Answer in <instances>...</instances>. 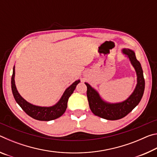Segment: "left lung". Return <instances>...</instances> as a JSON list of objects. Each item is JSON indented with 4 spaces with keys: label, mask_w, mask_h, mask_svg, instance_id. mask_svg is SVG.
<instances>
[{
    "label": "left lung",
    "mask_w": 157,
    "mask_h": 157,
    "mask_svg": "<svg viewBox=\"0 0 157 157\" xmlns=\"http://www.w3.org/2000/svg\"><path fill=\"white\" fill-rule=\"evenodd\" d=\"M123 52L129 58L136 72L137 84L134 92L126 100L119 103H108L100 98L97 91L85 82L86 85V95L89 107L95 116L109 121L123 118L131 112L139 105L145 90V79L140 62L136 59L135 53L132 50L124 48Z\"/></svg>",
    "instance_id": "1"
}]
</instances>
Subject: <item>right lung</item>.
<instances>
[{"label":"right lung","mask_w":157,"mask_h":157,"mask_svg":"<svg viewBox=\"0 0 157 157\" xmlns=\"http://www.w3.org/2000/svg\"><path fill=\"white\" fill-rule=\"evenodd\" d=\"M15 76V69L14 66L13 68V73L12 76V91L14 98L18 105L22 108V109L25 112L30 116L32 118L38 121H49L52 120H55L62 116L64 113L65 111L67 108V102L69 97L73 94L74 90L75 89L76 86L79 83V80H77L68 87L66 91L63 93V95L61 98L59 102L56 105L52 106V107H39L32 105L30 103L27 102L25 99L21 96L18 94L15 85L14 81Z\"/></svg>","instance_id":"obj_1"}]
</instances>
